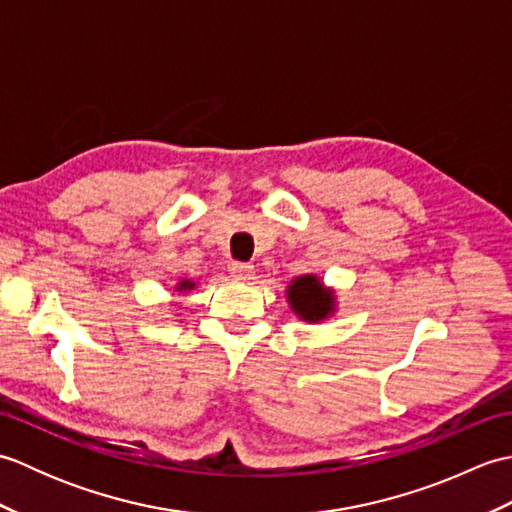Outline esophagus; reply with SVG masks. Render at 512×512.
Here are the masks:
<instances>
[{"mask_svg": "<svg viewBox=\"0 0 512 512\" xmlns=\"http://www.w3.org/2000/svg\"><path fill=\"white\" fill-rule=\"evenodd\" d=\"M231 275H233V279H237V281H248V279H253L255 268L250 266V264L235 262V264H231Z\"/></svg>", "mask_w": 512, "mask_h": 512, "instance_id": "obj_1", "label": "esophagus"}]
</instances>
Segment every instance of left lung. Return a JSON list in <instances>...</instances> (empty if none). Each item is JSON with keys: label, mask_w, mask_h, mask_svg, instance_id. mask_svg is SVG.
Segmentation results:
<instances>
[{"label": "left lung", "mask_w": 512, "mask_h": 512, "mask_svg": "<svg viewBox=\"0 0 512 512\" xmlns=\"http://www.w3.org/2000/svg\"><path fill=\"white\" fill-rule=\"evenodd\" d=\"M290 310L306 323H321L336 312L334 290L323 284L317 275H301L290 281L286 290Z\"/></svg>", "instance_id": "obj_1"}]
</instances>
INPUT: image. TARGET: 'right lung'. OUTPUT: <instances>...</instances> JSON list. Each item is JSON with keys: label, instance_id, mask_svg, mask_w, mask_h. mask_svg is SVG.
<instances>
[{"label": "right lung", "instance_id": "obj_1", "mask_svg": "<svg viewBox=\"0 0 512 512\" xmlns=\"http://www.w3.org/2000/svg\"><path fill=\"white\" fill-rule=\"evenodd\" d=\"M193 288H195V281H191V279H182L180 284H176V292H189Z\"/></svg>", "mask_w": 512, "mask_h": 512}]
</instances>
